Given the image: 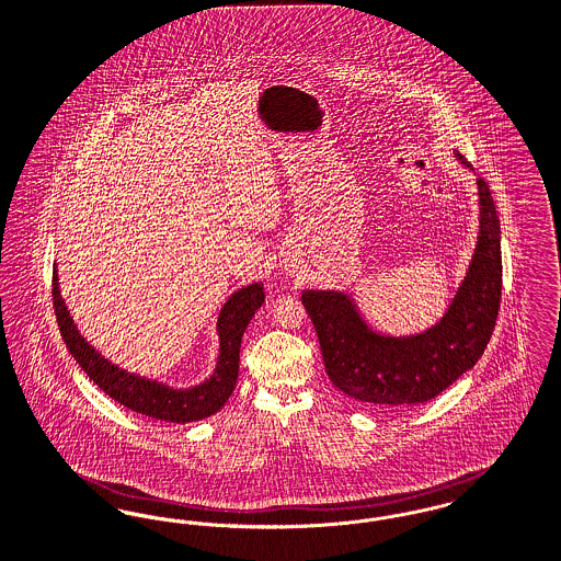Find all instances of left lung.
I'll list each match as a JSON object with an SVG mask.
<instances>
[{
	"label": "left lung",
	"instance_id": "obj_1",
	"mask_svg": "<svg viewBox=\"0 0 561 561\" xmlns=\"http://www.w3.org/2000/svg\"><path fill=\"white\" fill-rule=\"evenodd\" d=\"M466 167L463 157L458 154ZM479 186V237L472 263L447 313L413 336H383L364 324L354 300L307 290L302 305L320 339L330 381L370 407L422 404L447 390L488 347L502 297L500 220L485 180Z\"/></svg>",
	"mask_w": 561,
	"mask_h": 561
}]
</instances>
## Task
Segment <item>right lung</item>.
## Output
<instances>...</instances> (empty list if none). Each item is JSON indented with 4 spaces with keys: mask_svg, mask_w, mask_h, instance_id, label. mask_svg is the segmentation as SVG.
Returning a JSON list of instances; mask_svg holds the SVG:
<instances>
[{
    "mask_svg": "<svg viewBox=\"0 0 561 561\" xmlns=\"http://www.w3.org/2000/svg\"><path fill=\"white\" fill-rule=\"evenodd\" d=\"M263 302L264 293L261 284H252L237 290L225 302L218 318L220 356H218L214 375L195 388L173 390L159 381L131 375L98 354L84 341V336H80L73 320L69 318V311L59 290L57 271L53 273L55 316H57L67 350L76 358V363L82 366V370L93 379L95 386H100L105 394L121 402L123 407L131 409L135 413L163 420V422H173V424L205 420L225 407V402L234 390L237 375H239L241 336Z\"/></svg>",
    "mask_w": 561,
    "mask_h": 561,
    "instance_id": "obj_1",
    "label": "right lung"
}]
</instances>
